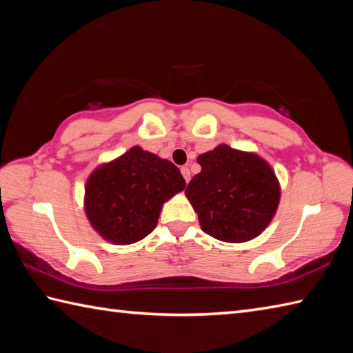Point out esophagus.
Returning <instances> with one entry per match:
<instances>
[{"label":"esophagus","mask_w":353,"mask_h":353,"mask_svg":"<svg viewBox=\"0 0 353 353\" xmlns=\"http://www.w3.org/2000/svg\"><path fill=\"white\" fill-rule=\"evenodd\" d=\"M181 171H182V176H183V179H185V182L188 183V182H190V179H191L190 168H188V167H182V168H181Z\"/></svg>","instance_id":"34e87169"}]
</instances>
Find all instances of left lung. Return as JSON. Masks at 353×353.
<instances>
[{"label":"left lung","instance_id":"left-lung-1","mask_svg":"<svg viewBox=\"0 0 353 353\" xmlns=\"http://www.w3.org/2000/svg\"><path fill=\"white\" fill-rule=\"evenodd\" d=\"M201 171L186 186L201 230L224 243H245L272 223L281 185L265 159L226 144L197 157Z\"/></svg>","mask_w":353,"mask_h":353}]
</instances>
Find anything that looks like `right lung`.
I'll return each mask as SVG.
<instances>
[{"label": "right lung", "instance_id": "right-lung-1", "mask_svg": "<svg viewBox=\"0 0 353 353\" xmlns=\"http://www.w3.org/2000/svg\"><path fill=\"white\" fill-rule=\"evenodd\" d=\"M185 186L174 163L134 145L91 172L85 185V212L106 241L133 244L156 228L165 201Z\"/></svg>", "mask_w": 353, "mask_h": 353}]
</instances>
